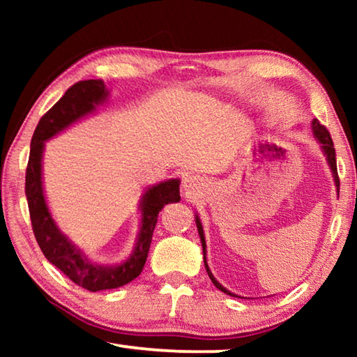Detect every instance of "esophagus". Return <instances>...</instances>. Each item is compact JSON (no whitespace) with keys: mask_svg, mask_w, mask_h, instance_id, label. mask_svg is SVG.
Instances as JSON below:
<instances>
[{"mask_svg":"<svg viewBox=\"0 0 357 357\" xmlns=\"http://www.w3.org/2000/svg\"><path fill=\"white\" fill-rule=\"evenodd\" d=\"M200 179H198L197 176H187L184 178L183 181V189H184V193L189 198H193L197 195V192L200 190Z\"/></svg>","mask_w":357,"mask_h":357,"instance_id":"obj_1","label":"esophagus"}]
</instances>
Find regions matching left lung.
Here are the masks:
<instances>
[{
	"label": "left lung",
	"mask_w": 357,
	"mask_h": 357,
	"mask_svg": "<svg viewBox=\"0 0 357 357\" xmlns=\"http://www.w3.org/2000/svg\"><path fill=\"white\" fill-rule=\"evenodd\" d=\"M312 130H313V135H315V138L318 140V143L321 144V149L323 153L326 155V159H328V164L331 167V172H332V176H334V181H335V185L337 189L340 187V181H338V173H337V160H335V148H334V142H332L331 138V134L329 130L324 128L323 124H319L318 119H313L312 123ZM195 222H197V228H198V234H200V239H202V245H203V258H204V266H206V273L209 275V279L213 280V283L215 285V288H219L220 291L227 293L229 296H236L233 293H229L227 288H223L219 282H217L214 279V275L211 274V271L208 268V263H206V241H204V234H203V227L200 223V219H198V215L195 217Z\"/></svg>",
	"instance_id": "left-lung-1"
}]
</instances>
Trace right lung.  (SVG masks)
Wrapping results in <instances>:
<instances>
[{"instance_id":"add662e5","label":"right lung","mask_w":357,"mask_h":357,"mask_svg":"<svg viewBox=\"0 0 357 357\" xmlns=\"http://www.w3.org/2000/svg\"><path fill=\"white\" fill-rule=\"evenodd\" d=\"M108 91L102 80L78 82L66 91L44 116L40 118L31 138V149L26 167L25 193L31 217V227L42 253L52 264L64 273L75 285L88 291H100L126 285L137 279L146 263L151 239L157 223V215L168 203L179 202V179H168L149 187L140 202L142 227L132 255L116 266L94 264L82 250L59 231L47 208L42 187V153L48 138L77 123L86 114L96 112L107 100Z\"/></svg>"}]
</instances>
